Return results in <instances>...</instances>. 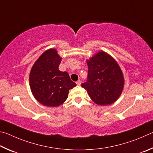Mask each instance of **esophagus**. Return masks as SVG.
<instances>
[{"instance_id": "esophagus-1", "label": "esophagus", "mask_w": 153, "mask_h": 153, "mask_svg": "<svg viewBox=\"0 0 153 153\" xmlns=\"http://www.w3.org/2000/svg\"><path fill=\"white\" fill-rule=\"evenodd\" d=\"M76 85H81V81H76Z\"/></svg>"}]
</instances>
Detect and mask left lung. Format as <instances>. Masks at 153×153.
<instances>
[{"mask_svg": "<svg viewBox=\"0 0 153 153\" xmlns=\"http://www.w3.org/2000/svg\"><path fill=\"white\" fill-rule=\"evenodd\" d=\"M87 81L81 84L91 99L100 105L115 102L124 85L122 72L117 62L105 52H99L89 60Z\"/></svg>", "mask_w": 153, "mask_h": 153, "instance_id": "1", "label": "left lung"}]
</instances>
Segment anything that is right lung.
I'll return each mask as SVG.
<instances>
[{
  "mask_svg": "<svg viewBox=\"0 0 153 153\" xmlns=\"http://www.w3.org/2000/svg\"><path fill=\"white\" fill-rule=\"evenodd\" d=\"M62 58L55 49L39 56L29 74V85L34 97L42 105L57 107L68 98L69 90L76 86L67 72L59 71Z\"/></svg>",
  "mask_w": 153,
  "mask_h": 153,
  "instance_id": "obj_1",
  "label": "right lung"
}]
</instances>
